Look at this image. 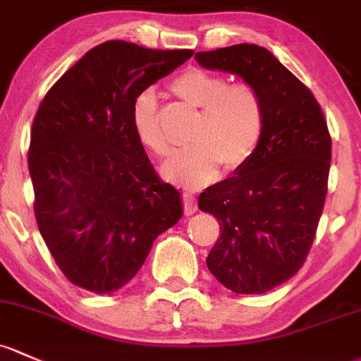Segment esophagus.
<instances>
[{
  "mask_svg": "<svg viewBox=\"0 0 361 361\" xmlns=\"http://www.w3.org/2000/svg\"><path fill=\"white\" fill-rule=\"evenodd\" d=\"M181 200H183V212L187 216L193 214V212L197 211V199L195 195H192V193L185 192L183 195H181Z\"/></svg>",
  "mask_w": 361,
  "mask_h": 361,
  "instance_id": "1",
  "label": "esophagus"
}]
</instances>
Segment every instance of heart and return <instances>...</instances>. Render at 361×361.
Masks as SVG:
<instances>
[{
	"label": "heart",
	"instance_id": "heart-1",
	"mask_svg": "<svg viewBox=\"0 0 361 361\" xmlns=\"http://www.w3.org/2000/svg\"><path fill=\"white\" fill-rule=\"evenodd\" d=\"M171 93L193 109H200L192 145L176 150L166 161V176L181 187H202L216 178L219 164L226 173L244 168L263 140L267 111L259 91L249 82L204 69H188L169 85ZM136 138L157 157L169 154V140L161 119L157 94L143 90L131 105Z\"/></svg>",
	"mask_w": 361,
	"mask_h": 361
}]
</instances>
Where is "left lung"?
Returning <instances> with one entry per match:
<instances>
[{"label":"left lung","instance_id":"8db88e82","mask_svg":"<svg viewBox=\"0 0 361 361\" xmlns=\"http://www.w3.org/2000/svg\"><path fill=\"white\" fill-rule=\"evenodd\" d=\"M195 60L240 75L263 98L259 149L237 174L200 193L199 207L221 228L209 271L237 294H264L301 270L317 235L331 171L327 121L308 86L267 48L233 44Z\"/></svg>","mask_w":361,"mask_h":361}]
</instances>
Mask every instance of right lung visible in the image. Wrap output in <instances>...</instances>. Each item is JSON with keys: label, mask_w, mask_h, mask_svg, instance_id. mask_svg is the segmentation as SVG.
I'll use <instances>...</instances> for the list:
<instances>
[{"label": "right lung", "mask_w": 361, "mask_h": 361, "mask_svg": "<svg viewBox=\"0 0 361 361\" xmlns=\"http://www.w3.org/2000/svg\"><path fill=\"white\" fill-rule=\"evenodd\" d=\"M192 55L105 41L37 107L27 152L34 216L55 263L81 289L126 286L183 214L180 192L161 180L136 138L131 105Z\"/></svg>", "instance_id": "right-lung-1"}]
</instances>
